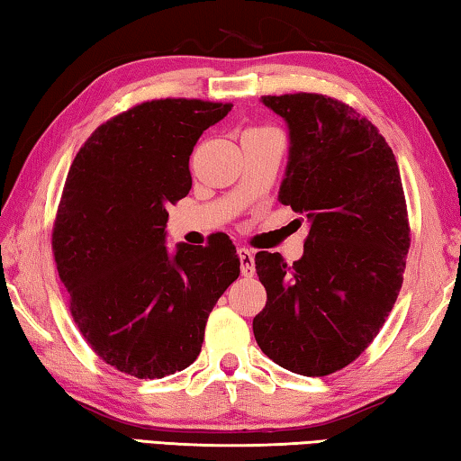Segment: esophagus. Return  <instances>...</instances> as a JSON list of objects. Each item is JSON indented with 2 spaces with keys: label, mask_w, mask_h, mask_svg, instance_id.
Segmentation results:
<instances>
[{
  "label": "esophagus",
  "mask_w": 461,
  "mask_h": 461,
  "mask_svg": "<svg viewBox=\"0 0 461 461\" xmlns=\"http://www.w3.org/2000/svg\"><path fill=\"white\" fill-rule=\"evenodd\" d=\"M238 258H240V270L241 276H254L256 275V264H254V254L249 252L248 248H240L238 249Z\"/></svg>",
  "instance_id": "34e87169"
}]
</instances>
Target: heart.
Masks as SVG:
<instances>
[{
	"instance_id": "heart-1",
	"label": "heart",
	"mask_w": 461,
	"mask_h": 461,
	"mask_svg": "<svg viewBox=\"0 0 461 461\" xmlns=\"http://www.w3.org/2000/svg\"><path fill=\"white\" fill-rule=\"evenodd\" d=\"M262 131H268V128H252V130H248L244 136H254V134H262Z\"/></svg>"
}]
</instances>
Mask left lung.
I'll list each match as a JSON object with an SVG mask.
<instances>
[{"instance_id": "left-lung-1", "label": "left lung", "mask_w": 461, "mask_h": 461, "mask_svg": "<svg viewBox=\"0 0 461 461\" xmlns=\"http://www.w3.org/2000/svg\"><path fill=\"white\" fill-rule=\"evenodd\" d=\"M291 131L278 199L309 221L293 267L256 254L267 307L254 317L264 354L303 376L352 364L384 325L411 248L396 158L368 118L319 93L264 95Z\"/></svg>"}]
</instances>
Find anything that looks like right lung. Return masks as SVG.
<instances>
[{
  "label": "right lung",
  "mask_w": 461,
  "mask_h": 461,
  "mask_svg": "<svg viewBox=\"0 0 461 461\" xmlns=\"http://www.w3.org/2000/svg\"><path fill=\"white\" fill-rule=\"evenodd\" d=\"M231 104L152 99L93 131L68 168L52 254L77 327L105 364L165 378L201 352L207 317L240 276L236 246L165 244L168 205L189 194V158Z\"/></svg>",
  "instance_id": "1"
}]
</instances>
